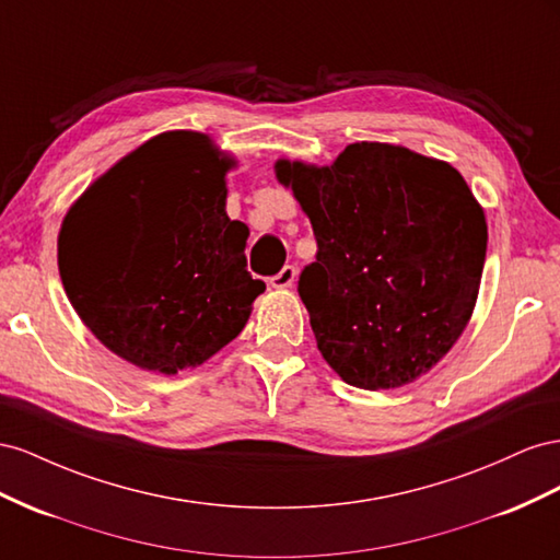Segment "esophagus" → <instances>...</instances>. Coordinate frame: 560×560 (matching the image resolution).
I'll return each mask as SVG.
<instances>
[{"instance_id":"obj_1","label":"esophagus","mask_w":560,"mask_h":560,"mask_svg":"<svg viewBox=\"0 0 560 560\" xmlns=\"http://www.w3.org/2000/svg\"><path fill=\"white\" fill-rule=\"evenodd\" d=\"M295 277H298V269L293 265H285L277 277L269 279V283H271V289L283 291V289H291V285L295 283Z\"/></svg>"}]
</instances>
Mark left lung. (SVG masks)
Returning <instances> with one entry per match:
<instances>
[{
	"instance_id": "left-lung-1",
	"label": "left lung",
	"mask_w": 560,
	"mask_h": 560,
	"mask_svg": "<svg viewBox=\"0 0 560 560\" xmlns=\"http://www.w3.org/2000/svg\"><path fill=\"white\" fill-rule=\"evenodd\" d=\"M316 236L300 298L316 347L347 385L396 389L465 332L488 246L483 206L459 171L389 142H351L328 166L279 159Z\"/></svg>"
}]
</instances>
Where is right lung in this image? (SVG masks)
Masks as SVG:
<instances>
[{"label": "right lung", "mask_w": 560, "mask_h": 560, "mask_svg": "<svg viewBox=\"0 0 560 560\" xmlns=\"http://www.w3.org/2000/svg\"><path fill=\"white\" fill-rule=\"evenodd\" d=\"M234 156L197 131L142 142L62 218L58 269L84 326L142 371L197 369L244 330L265 291L230 220Z\"/></svg>", "instance_id": "1"}]
</instances>
